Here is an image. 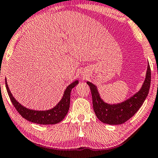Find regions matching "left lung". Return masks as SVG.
Returning <instances> with one entry per match:
<instances>
[{"instance_id":"left-lung-1","label":"left lung","mask_w":158,"mask_h":158,"mask_svg":"<svg viewBox=\"0 0 158 158\" xmlns=\"http://www.w3.org/2000/svg\"><path fill=\"white\" fill-rule=\"evenodd\" d=\"M151 82V70L148 65L146 76L141 89L134 95L122 102L109 104L100 98L98 87L87 81L91 90L93 109L98 118L102 123L110 125H119L131 118L142 106L148 95Z\"/></svg>"}]
</instances>
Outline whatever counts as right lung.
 Masks as SVG:
<instances>
[{
    "label": "right lung",
    "instance_id": "add662e5",
    "mask_svg": "<svg viewBox=\"0 0 158 158\" xmlns=\"http://www.w3.org/2000/svg\"><path fill=\"white\" fill-rule=\"evenodd\" d=\"M78 83H79L78 80H75L72 83H71L65 89L61 100L52 108L45 110H36L23 106L14 98L13 94H11L9 88H8L6 78V87L7 89L8 96H9L10 101L13 103L14 106L15 107L16 110L18 111V113L27 121L43 125L56 124V123L63 121V119L66 117L69 110V107H70L71 89L76 85H78Z\"/></svg>",
    "mask_w": 158,
    "mask_h": 158
}]
</instances>
